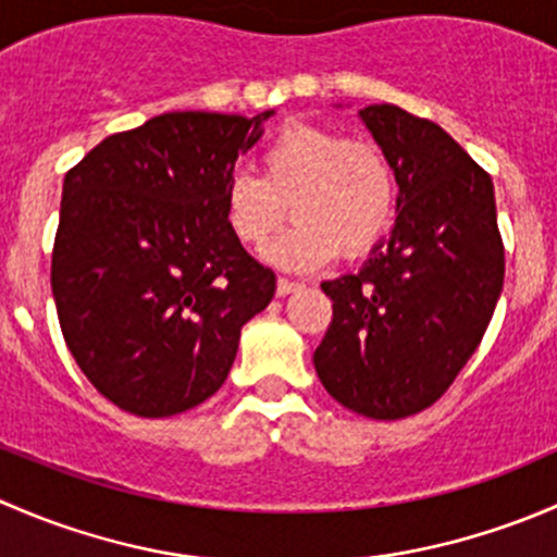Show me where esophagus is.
<instances>
[{"label": "esophagus", "mask_w": 557, "mask_h": 557, "mask_svg": "<svg viewBox=\"0 0 557 557\" xmlns=\"http://www.w3.org/2000/svg\"><path fill=\"white\" fill-rule=\"evenodd\" d=\"M296 288H299V283H294V280H288V277H280L277 280V296L294 294Z\"/></svg>", "instance_id": "34e87169"}]
</instances>
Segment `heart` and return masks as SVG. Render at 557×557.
<instances>
[{
	"label": "heart",
	"mask_w": 557,
	"mask_h": 557,
	"mask_svg": "<svg viewBox=\"0 0 557 557\" xmlns=\"http://www.w3.org/2000/svg\"><path fill=\"white\" fill-rule=\"evenodd\" d=\"M252 174L237 170L223 183V221L239 245L261 250L294 215V226L274 239L269 261L283 269H318L342 250L361 258L391 232L398 183L377 143L290 123L258 153Z\"/></svg>",
	"instance_id": "obj_1"
}]
</instances>
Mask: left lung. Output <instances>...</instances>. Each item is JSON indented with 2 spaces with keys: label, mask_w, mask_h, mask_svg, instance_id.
Segmentation results:
<instances>
[{
  "label": "left lung",
  "mask_w": 557,
  "mask_h": 557,
  "mask_svg": "<svg viewBox=\"0 0 557 557\" xmlns=\"http://www.w3.org/2000/svg\"><path fill=\"white\" fill-rule=\"evenodd\" d=\"M361 117L396 170L398 218L361 272L320 283L334 314L312 361L342 407L401 420L445 396L480 347L504 243L491 174L445 128L396 104Z\"/></svg>",
  "instance_id": "left-lung-1"
}]
</instances>
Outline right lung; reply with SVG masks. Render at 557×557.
I'll return each instance as SVG.
<instances>
[{"instance_id": "obj_1", "label": "right lung", "mask_w": 557, "mask_h": 557, "mask_svg": "<svg viewBox=\"0 0 557 557\" xmlns=\"http://www.w3.org/2000/svg\"><path fill=\"white\" fill-rule=\"evenodd\" d=\"M252 117L164 112L110 134L64 177L50 288L88 383L139 418L207 401L239 331L274 296L223 221V183L261 137Z\"/></svg>"}]
</instances>
